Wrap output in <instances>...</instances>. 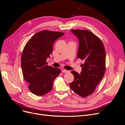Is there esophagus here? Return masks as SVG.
Wrapping results in <instances>:
<instances>
[{
	"label": "esophagus",
	"mask_w": 125,
	"mask_h": 125,
	"mask_svg": "<svg viewBox=\"0 0 125 125\" xmlns=\"http://www.w3.org/2000/svg\"><path fill=\"white\" fill-rule=\"evenodd\" d=\"M62 72L63 73H69V71L66 70V69H63V70H62Z\"/></svg>",
	"instance_id": "esophagus-1"
}]
</instances>
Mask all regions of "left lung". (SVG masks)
Segmentation results:
<instances>
[{"mask_svg": "<svg viewBox=\"0 0 125 125\" xmlns=\"http://www.w3.org/2000/svg\"><path fill=\"white\" fill-rule=\"evenodd\" d=\"M79 39L77 57L84 61L79 74L71 71L74 80L69 84L72 90L82 97L92 94L103 78L105 71L106 55L102 41L93 33L86 30H72Z\"/></svg>", "mask_w": 125, "mask_h": 125, "instance_id": "left-lung-1", "label": "left lung"}]
</instances>
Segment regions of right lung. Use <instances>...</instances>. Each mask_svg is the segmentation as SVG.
I'll return each mask as SVG.
<instances>
[{"instance_id":"obj_1","label":"right lung","mask_w":125,"mask_h":125,"mask_svg":"<svg viewBox=\"0 0 125 125\" xmlns=\"http://www.w3.org/2000/svg\"><path fill=\"white\" fill-rule=\"evenodd\" d=\"M64 33L43 30L36 33L26 44L21 56V68L28 88L37 95H44L52 89L54 79L61 73L59 68L48 66L54 42Z\"/></svg>"}]
</instances>
